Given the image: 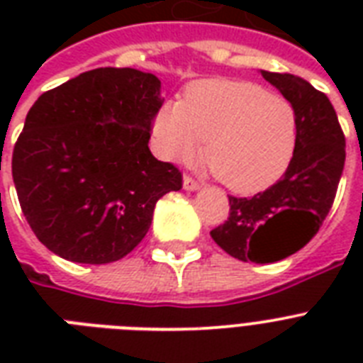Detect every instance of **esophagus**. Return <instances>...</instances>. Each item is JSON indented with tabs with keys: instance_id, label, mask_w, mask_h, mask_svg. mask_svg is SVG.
<instances>
[{
	"instance_id": "34e87169",
	"label": "esophagus",
	"mask_w": 363,
	"mask_h": 363,
	"mask_svg": "<svg viewBox=\"0 0 363 363\" xmlns=\"http://www.w3.org/2000/svg\"><path fill=\"white\" fill-rule=\"evenodd\" d=\"M182 186H184V190H198L199 182L196 179H192V177L186 175L182 179Z\"/></svg>"
}]
</instances>
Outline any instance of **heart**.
I'll use <instances>...</instances> for the list:
<instances>
[{
  "label": "heart",
  "mask_w": 363,
  "mask_h": 363,
  "mask_svg": "<svg viewBox=\"0 0 363 363\" xmlns=\"http://www.w3.org/2000/svg\"><path fill=\"white\" fill-rule=\"evenodd\" d=\"M160 150L190 160L207 141L205 162L220 182L254 194L277 182L298 145L296 111L258 84L207 79L186 88L182 104L169 101L154 121Z\"/></svg>",
  "instance_id": "obj_1"
}]
</instances>
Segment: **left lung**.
I'll list each match as a JSON object with an SVG mask.
<instances>
[{"label":"left lung","instance_id":"obj_1","mask_svg":"<svg viewBox=\"0 0 363 363\" xmlns=\"http://www.w3.org/2000/svg\"><path fill=\"white\" fill-rule=\"evenodd\" d=\"M296 111L298 145L286 173L252 198L230 199V216L211 232L241 262L271 264L298 252L320 230L345 165V133L324 92L301 77L262 71Z\"/></svg>","mask_w":363,"mask_h":363}]
</instances>
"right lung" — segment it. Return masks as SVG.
<instances>
[{
  "mask_svg": "<svg viewBox=\"0 0 363 363\" xmlns=\"http://www.w3.org/2000/svg\"><path fill=\"white\" fill-rule=\"evenodd\" d=\"M160 81L99 67L41 94L14 143L13 181L35 238L77 264L122 259L182 173L148 148Z\"/></svg>",
  "mask_w": 363,
  "mask_h": 363,
  "instance_id": "add662e5",
  "label": "right lung"
}]
</instances>
